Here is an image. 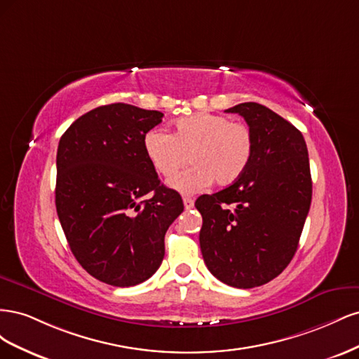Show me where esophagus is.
I'll return each instance as SVG.
<instances>
[{
    "mask_svg": "<svg viewBox=\"0 0 359 359\" xmlns=\"http://www.w3.org/2000/svg\"><path fill=\"white\" fill-rule=\"evenodd\" d=\"M182 202H184V208L186 210H191L194 206V201L191 198H184Z\"/></svg>",
    "mask_w": 359,
    "mask_h": 359,
    "instance_id": "esophagus-1",
    "label": "esophagus"
}]
</instances>
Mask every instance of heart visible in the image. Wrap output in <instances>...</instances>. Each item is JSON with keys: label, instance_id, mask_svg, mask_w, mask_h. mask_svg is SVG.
Masks as SVG:
<instances>
[{"label": "heart", "instance_id": "b5f03b06", "mask_svg": "<svg viewBox=\"0 0 359 359\" xmlns=\"http://www.w3.org/2000/svg\"><path fill=\"white\" fill-rule=\"evenodd\" d=\"M252 130L229 116L201 112L181 118L173 133L153 128L144 137L145 156L160 175L172 177L189 161L193 166L178 173L169 186L181 193H198L215 181L229 186L243 177L253 157Z\"/></svg>", "mask_w": 359, "mask_h": 359}]
</instances>
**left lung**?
Instances as JSON below:
<instances>
[{"label": "left lung", "instance_id": "1", "mask_svg": "<svg viewBox=\"0 0 359 359\" xmlns=\"http://www.w3.org/2000/svg\"><path fill=\"white\" fill-rule=\"evenodd\" d=\"M226 112L245 119L253 157L240 180L194 203L203 220L199 243L215 278L252 289L283 273L297 252L311 203L309 151L299 130L264 104Z\"/></svg>", "mask_w": 359, "mask_h": 359}]
</instances>
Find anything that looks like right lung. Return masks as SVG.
Segmentation results:
<instances>
[{
  "label": "right lung",
  "instance_id": "add662e5",
  "mask_svg": "<svg viewBox=\"0 0 359 359\" xmlns=\"http://www.w3.org/2000/svg\"><path fill=\"white\" fill-rule=\"evenodd\" d=\"M161 118L112 103L79 116L60 139L58 219L76 260L106 285L136 286L153 276L165 257L166 231L184 211L144 151L145 135Z\"/></svg>",
  "mask_w": 359,
  "mask_h": 359
}]
</instances>
